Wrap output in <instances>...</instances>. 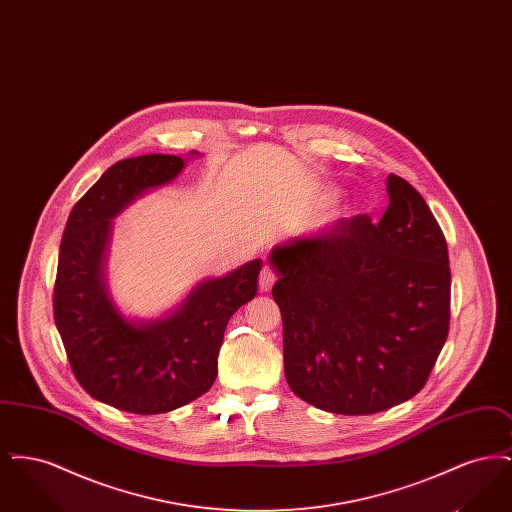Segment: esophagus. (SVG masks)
Wrapping results in <instances>:
<instances>
[{
  "label": "esophagus",
  "instance_id": "1",
  "mask_svg": "<svg viewBox=\"0 0 512 512\" xmlns=\"http://www.w3.org/2000/svg\"><path fill=\"white\" fill-rule=\"evenodd\" d=\"M274 282H276V274H274V270L270 267L261 268V272H259V292H270V290H272V286H274Z\"/></svg>",
  "mask_w": 512,
  "mask_h": 512
}]
</instances>
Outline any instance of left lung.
Returning a JSON list of instances; mask_svg holds the SVG:
<instances>
[{"mask_svg":"<svg viewBox=\"0 0 512 512\" xmlns=\"http://www.w3.org/2000/svg\"><path fill=\"white\" fill-rule=\"evenodd\" d=\"M386 190L380 222L341 219L270 253L286 380L328 413H380L411 399L449 334L451 270L438 220L401 176L390 174Z\"/></svg>","mask_w":512,"mask_h":512,"instance_id":"left-lung-1","label":"left lung"}]
</instances>
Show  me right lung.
<instances>
[{"instance_id":"obj_1","label":"right lung","mask_w":512,"mask_h":512,"mask_svg":"<svg viewBox=\"0 0 512 512\" xmlns=\"http://www.w3.org/2000/svg\"><path fill=\"white\" fill-rule=\"evenodd\" d=\"M184 165L163 153L115 163L74 205L59 247L53 318L74 376L94 399L126 413H169L209 391L226 324L257 293L261 259L203 280L169 317L136 322L111 299L103 270L111 219Z\"/></svg>"}]
</instances>
